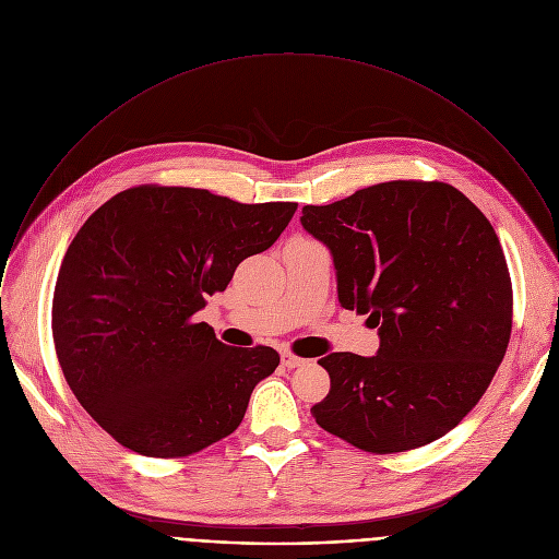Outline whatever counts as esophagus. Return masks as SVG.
<instances>
[{"mask_svg": "<svg viewBox=\"0 0 559 559\" xmlns=\"http://www.w3.org/2000/svg\"><path fill=\"white\" fill-rule=\"evenodd\" d=\"M281 362H283V367H287V369H294V367L305 365V360H302L300 356L289 354V352H283V354H281Z\"/></svg>", "mask_w": 559, "mask_h": 559, "instance_id": "obj_1", "label": "esophagus"}]
</instances>
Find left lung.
<instances>
[{
    "label": "left lung",
    "instance_id": "left-lung-1",
    "mask_svg": "<svg viewBox=\"0 0 559 559\" xmlns=\"http://www.w3.org/2000/svg\"><path fill=\"white\" fill-rule=\"evenodd\" d=\"M345 309L369 313L380 349L318 360L330 393L311 416L369 453L425 447L485 395L511 338L513 287L489 218L442 181H386L305 205Z\"/></svg>",
    "mask_w": 559,
    "mask_h": 559
}]
</instances>
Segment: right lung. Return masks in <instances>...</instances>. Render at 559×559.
Here are the masks:
<instances>
[{
  "label": "right lung",
  "instance_id": "obj_1",
  "mask_svg": "<svg viewBox=\"0 0 559 559\" xmlns=\"http://www.w3.org/2000/svg\"><path fill=\"white\" fill-rule=\"evenodd\" d=\"M296 207L136 186L76 231L55 285L52 341L76 401L119 444L186 457L241 425L281 358L223 345L194 313L238 263L274 246Z\"/></svg>",
  "mask_w": 559,
  "mask_h": 559
}]
</instances>
